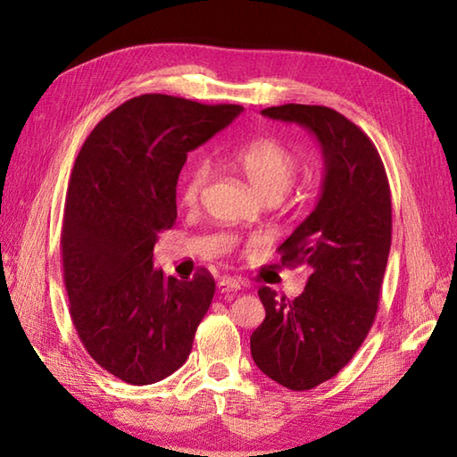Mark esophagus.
Segmentation results:
<instances>
[{"label":"esophagus","mask_w":457,"mask_h":457,"mask_svg":"<svg viewBox=\"0 0 457 457\" xmlns=\"http://www.w3.org/2000/svg\"><path fill=\"white\" fill-rule=\"evenodd\" d=\"M239 288H241V285H239V280H236V278H231V277L218 278L220 293H234V290H239Z\"/></svg>","instance_id":"obj_1"}]
</instances>
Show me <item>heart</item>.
<instances>
[{"label": "heart", "mask_w": 457, "mask_h": 457, "mask_svg": "<svg viewBox=\"0 0 457 457\" xmlns=\"http://www.w3.org/2000/svg\"><path fill=\"white\" fill-rule=\"evenodd\" d=\"M223 162L244 174L253 188L267 202H278L293 187L300 162L296 153L273 137H259L223 153ZM208 169L192 164L180 182V202L184 206H196L206 187Z\"/></svg>", "instance_id": "obj_1"}]
</instances>
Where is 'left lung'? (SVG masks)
<instances>
[{"mask_svg": "<svg viewBox=\"0 0 457 457\" xmlns=\"http://www.w3.org/2000/svg\"><path fill=\"white\" fill-rule=\"evenodd\" d=\"M261 113L303 125L324 154L316 208L278 247L280 263L308 269V283L295 300L261 287L265 320L251 334L261 371L308 391L342 371L373 326L391 249V188L373 141L342 113L304 104Z\"/></svg>", "mask_w": 457, "mask_h": 457, "instance_id": "8db88e82", "label": "left lung"}]
</instances>
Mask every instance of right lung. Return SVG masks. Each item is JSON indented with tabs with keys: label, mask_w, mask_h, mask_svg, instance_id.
<instances>
[{
	"label": "right lung",
	"mask_w": 457,
	"mask_h": 457,
	"mask_svg": "<svg viewBox=\"0 0 457 457\" xmlns=\"http://www.w3.org/2000/svg\"><path fill=\"white\" fill-rule=\"evenodd\" d=\"M241 110L143 94L105 115L76 157L61 236L71 316L86 352L125 383H157L192 352L216 283L206 269L164 277L153 247L177 220L187 154Z\"/></svg>",
	"instance_id": "obj_1"
}]
</instances>
